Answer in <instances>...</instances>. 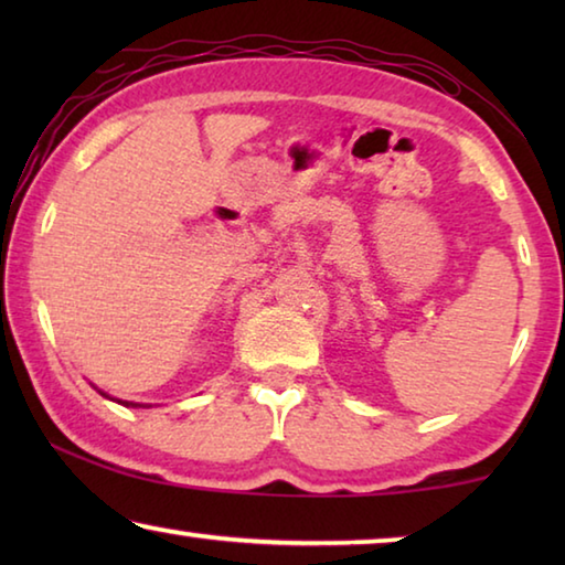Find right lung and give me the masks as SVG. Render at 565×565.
<instances>
[{
  "label": "right lung",
  "instance_id": "right-lung-1",
  "mask_svg": "<svg viewBox=\"0 0 565 565\" xmlns=\"http://www.w3.org/2000/svg\"><path fill=\"white\" fill-rule=\"evenodd\" d=\"M99 394L102 396H107V394H104V391H99ZM109 398V396H107ZM114 401V398H111ZM117 404H124V406H134V408H139V406H145V404H134V401H117Z\"/></svg>",
  "mask_w": 565,
  "mask_h": 565
}]
</instances>
